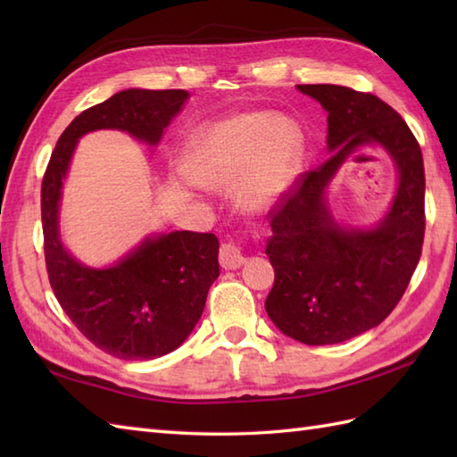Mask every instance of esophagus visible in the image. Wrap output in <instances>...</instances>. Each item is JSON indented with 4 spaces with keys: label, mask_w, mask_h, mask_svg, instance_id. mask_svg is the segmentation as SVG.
Returning a JSON list of instances; mask_svg holds the SVG:
<instances>
[{
    "label": "esophagus",
    "mask_w": 457,
    "mask_h": 457,
    "mask_svg": "<svg viewBox=\"0 0 457 457\" xmlns=\"http://www.w3.org/2000/svg\"><path fill=\"white\" fill-rule=\"evenodd\" d=\"M220 263L223 269H239L245 263V257H244V253H241V247L231 244V241L223 244L220 249Z\"/></svg>",
    "instance_id": "esophagus-1"
}]
</instances>
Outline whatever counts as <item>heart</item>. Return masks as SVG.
Instances as JSON below:
<instances>
[{
	"mask_svg": "<svg viewBox=\"0 0 457 457\" xmlns=\"http://www.w3.org/2000/svg\"><path fill=\"white\" fill-rule=\"evenodd\" d=\"M300 157L293 125L269 112H249L204 128L187 151L188 177L202 187H228L244 179L241 198L263 208L288 187Z\"/></svg>",
	"mask_w": 457,
	"mask_h": 457,
	"instance_id": "heart-1",
	"label": "heart"
}]
</instances>
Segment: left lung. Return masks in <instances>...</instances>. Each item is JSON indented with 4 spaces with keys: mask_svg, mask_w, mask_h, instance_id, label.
I'll return each mask as SVG.
<instances>
[{
    "mask_svg": "<svg viewBox=\"0 0 457 457\" xmlns=\"http://www.w3.org/2000/svg\"><path fill=\"white\" fill-rule=\"evenodd\" d=\"M296 88L328 112L329 159L269 212L275 285L265 310L285 336L328 345L381 324L409 287L424 241V162L409 125L377 96L334 84ZM361 146H381L400 179L390 212L367 230L337 224L325 202L327 184Z\"/></svg>",
    "mask_w": 457,
    "mask_h": 457,
    "instance_id": "8db88e82",
    "label": "left lung"
}]
</instances>
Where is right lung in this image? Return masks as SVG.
<instances>
[{
  "label": "right lung",
  "instance_id": "obj_1",
  "mask_svg": "<svg viewBox=\"0 0 457 457\" xmlns=\"http://www.w3.org/2000/svg\"><path fill=\"white\" fill-rule=\"evenodd\" d=\"M188 98L187 90L129 88L113 94L68 125L43 177L45 261L53 293L96 347L120 359H154L184 344L220 275V241L213 234L170 231L145 237L110 267H86L61 239L62 180L76 143L86 133L120 129L154 147Z\"/></svg>",
  "mask_w": 457,
  "mask_h": 457
}]
</instances>
